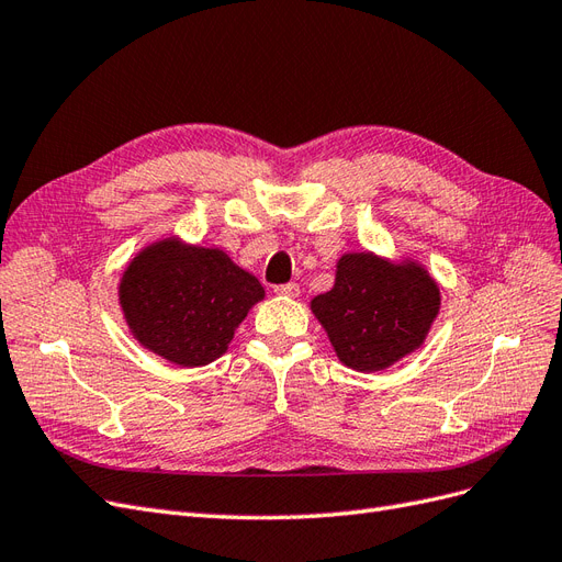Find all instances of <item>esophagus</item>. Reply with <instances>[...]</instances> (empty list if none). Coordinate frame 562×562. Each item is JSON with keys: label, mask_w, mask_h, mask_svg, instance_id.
Masks as SVG:
<instances>
[{"label": "esophagus", "mask_w": 562, "mask_h": 562, "mask_svg": "<svg viewBox=\"0 0 562 562\" xmlns=\"http://www.w3.org/2000/svg\"><path fill=\"white\" fill-rule=\"evenodd\" d=\"M274 293L277 295H285V297H297L300 295V285L297 283H281V285H274Z\"/></svg>", "instance_id": "esophagus-1"}]
</instances>
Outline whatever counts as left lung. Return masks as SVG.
<instances>
[{
  "label": "left lung",
  "mask_w": 562,
  "mask_h": 562,
  "mask_svg": "<svg viewBox=\"0 0 562 562\" xmlns=\"http://www.w3.org/2000/svg\"><path fill=\"white\" fill-rule=\"evenodd\" d=\"M440 295L417 265H389L370 252L345 255L335 285L312 300L316 318L345 366L382 370L417 349L438 314Z\"/></svg>",
  "instance_id": "left-lung-1"
}]
</instances>
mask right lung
<instances>
[{
    "label": "right lung",
    "mask_w": 562,
    "mask_h": 562,
    "mask_svg": "<svg viewBox=\"0 0 562 562\" xmlns=\"http://www.w3.org/2000/svg\"><path fill=\"white\" fill-rule=\"evenodd\" d=\"M133 335L171 363L194 368L223 356L260 281L223 250L164 241L135 258L119 285Z\"/></svg>",
    "instance_id": "add662e5"
}]
</instances>
